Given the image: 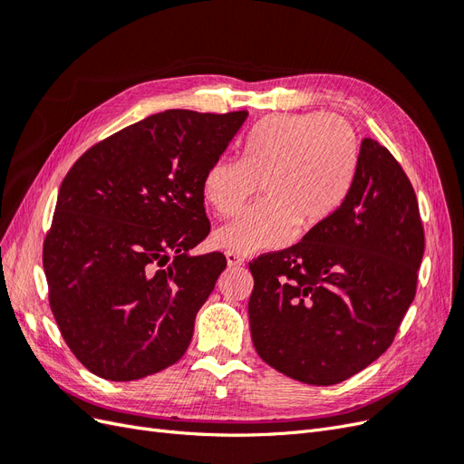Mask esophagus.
<instances>
[{
  "instance_id": "1",
  "label": "esophagus",
  "mask_w": 464,
  "mask_h": 464,
  "mask_svg": "<svg viewBox=\"0 0 464 464\" xmlns=\"http://www.w3.org/2000/svg\"><path fill=\"white\" fill-rule=\"evenodd\" d=\"M227 263H228V266H242L244 265V259L237 256V254H232V251H227Z\"/></svg>"
}]
</instances>
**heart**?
Wrapping results in <instances>:
<instances>
[{
	"label": "heart",
	"mask_w": 464,
	"mask_h": 464,
	"mask_svg": "<svg viewBox=\"0 0 464 464\" xmlns=\"http://www.w3.org/2000/svg\"><path fill=\"white\" fill-rule=\"evenodd\" d=\"M353 123L336 114H275L242 143V160L222 157L208 166L203 198L220 217L240 210L261 184L265 199L220 227V249L249 256L286 246L296 224L312 230L344 203L358 170Z\"/></svg>",
	"instance_id": "heart-1"
}]
</instances>
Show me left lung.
Listing matches in <instances>:
<instances>
[{"label": "left lung", "instance_id": "8db88e82", "mask_svg": "<svg viewBox=\"0 0 464 464\" xmlns=\"http://www.w3.org/2000/svg\"><path fill=\"white\" fill-rule=\"evenodd\" d=\"M422 256L411 179L383 145L362 139L339 210L296 246L249 263L257 354L307 385H334L368 368L414 300Z\"/></svg>", "mask_w": 464, "mask_h": 464}]
</instances>
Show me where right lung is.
<instances>
[{
	"label": "right lung",
	"mask_w": 464,
	"mask_h": 464,
	"mask_svg": "<svg viewBox=\"0 0 464 464\" xmlns=\"http://www.w3.org/2000/svg\"><path fill=\"white\" fill-rule=\"evenodd\" d=\"M247 111L166 110L94 145L62 181L44 242L50 305L98 377L133 382L176 363L227 269L191 256L210 224L203 178Z\"/></svg>",
	"instance_id": "1"
}]
</instances>
